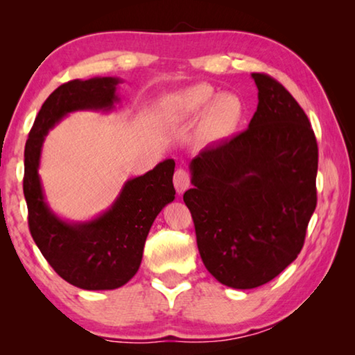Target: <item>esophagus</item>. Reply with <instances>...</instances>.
<instances>
[{
	"label": "esophagus",
	"mask_w": 355,
	"mask_h": 355,
	"mask_svg": "<svg viewBox=\"0 0 355 355\" xmlns=\"http://www.w3.org/2000/svg\"><path fill=\"white\" fill-rule=\"evenodd\" d=\"M173 186H175L178 194H183V192L191 186L189 173L183 169L175 171V173H173Z\"/></svg>",
	"instance_id": "obj_1"
}]
</instances>
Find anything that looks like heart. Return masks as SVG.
Wrapping results in <instances>:
<instances>
[{
	"instance_id": "b5f03b06",
	"label": "heart",
	"mask_w": 355,
	"mask_h": 355,
	"mask_svg": "<svg viewBox=\"0 0 355 355\" xmlns=\"http://www.w3.org/2000/svg\"><path fill=\"white\" fill-rule=\"evenodd\" d=\"M171 122H192L200 116L199 135L205 144H219L241 128L245 105L239 95L219 92L208 83H197L171 94L163 105Z\"/></svg>"
}]
</instances>
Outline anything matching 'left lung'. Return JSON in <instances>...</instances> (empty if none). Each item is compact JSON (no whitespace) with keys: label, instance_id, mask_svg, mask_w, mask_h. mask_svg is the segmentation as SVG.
<instances>
[{"label":"left lung","instance_id":"8db88e82","mask_svg":"<svg viewBox=\"0 0 355 355\" xmlns=\"http://www.w3.org/2000/svg\"><path fill=\"white\" fill-rule=\"evenodd\" d=\"M258 105L248 130L189 163L183 200L202 261L222 285L250 290L296 260L316 208L318 146L293 95L252 73Z\"/></svg>","mask_w":355,"mask_h":355}]
</instances>
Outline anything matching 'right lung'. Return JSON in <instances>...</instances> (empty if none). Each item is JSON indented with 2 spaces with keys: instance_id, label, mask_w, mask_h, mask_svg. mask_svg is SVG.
<instances>
[{
  "instance_id": "1",
  "label": "right lung",
  "mask_w": 355,
  "mask_h": 355,
  "mask_svg": "<svg viewBox=\"0 0 355 355\" xmlns=\"http://www.w3.org/2000/svg\"><path fill=\"white\" fill-rule=\"evenodd\" d=\"M117 76L73 80L59 86L42 105L25 147L23 192L33 239L50 266L81 290H116L135 277L156 216L175 199V161L164 159L123 183L116 200L87 220H69L48 205L39 175L48 131L76 111L111 112L119 103Z\"/></svg>"
}]
</instances>
